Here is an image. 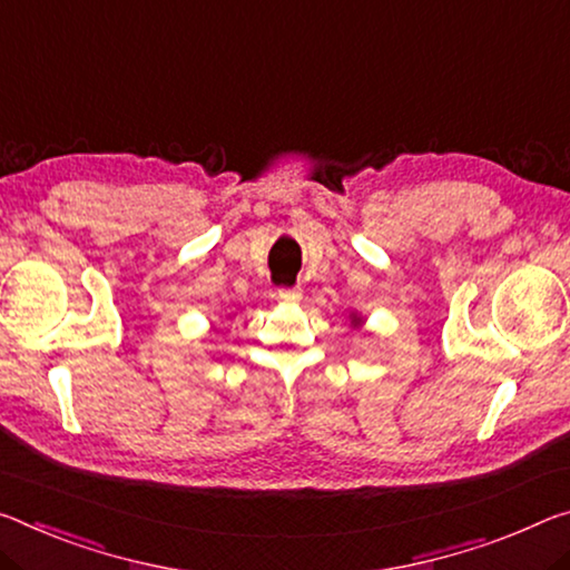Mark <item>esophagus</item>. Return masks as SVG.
I'll return each instance as SVG.
<instances>
[{
    "label": "esophagus",
    "mask_w": 570,
    "mask_h": 570,
    "mask_svg": "<svg viewBox=\"0 0 570 570\" xmlns=\"http://www.w3.org/2000/svg\"><path fill=\"white\" fill-rule=\"evenodd\" d=\"M278 299L284 304H296L302 299V288L299 286H292V288H278Z\"/></svg>",
    "instance_id": "esophagus-1"
}]
</instances>
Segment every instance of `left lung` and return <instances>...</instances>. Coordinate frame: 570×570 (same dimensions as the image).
I'll use <instances>...</instances> for the list:
<instances>
[{"instance_id":"8db88e82","label":"left lung","mask_w":570,"mask_h":570,"mask_svg":"<svg viewBox=\"0 0 570 570\" xmlns=\"http://www.w3.org/2000/svg\"><path fill=\"white\" fill-rule=\"evenodd\" d=\"M363 322H365V320L360 317L357 312H350V327H355V330H357V327H363Z\"/></svg>"}]
</instances>
